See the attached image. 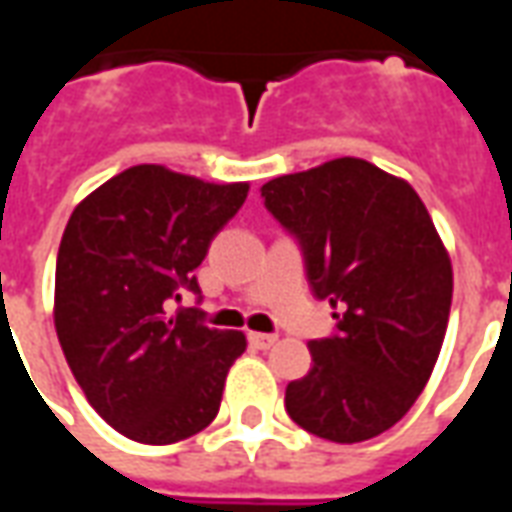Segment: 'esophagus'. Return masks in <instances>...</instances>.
Segmentation results:
<instances>
[{"mask_svg":"<svg viewBox=\"0 0 512 512\" xmlns=\"http://www.w3.org/2000/svg\"><path fill=\"white\" fill-rule=\"evenodd\" d=\"M249 343L260 348V351H266L271 345L277 343V334H263V332H249Z\"/></svg>","mask_w":512,"mask_h":512,"instance_id":"obj_1","label":"esophagus"}]
</instances>
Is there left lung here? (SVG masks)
Wrapping results in <instances>:
<instances>
[{
    "label": "left lung",
    "mask_w": 512,
    "mask_h": 512,
    "mask_svg": "<svg viewBox=\"0 0 512 512\" xmlns=\"http://www.w3.org/2000/svg\"><path fill=\"white\" fill-rule=\"evenodd\" d=\"M266 208L299 238L307 279L337 334L312 340L310 373L290 381V419L356 444L406 417L439 359L452 263L425 202L365 158H334L268 180Z\"/></svg>",
    "instance_id": "8db88e82"
}]
</instances>
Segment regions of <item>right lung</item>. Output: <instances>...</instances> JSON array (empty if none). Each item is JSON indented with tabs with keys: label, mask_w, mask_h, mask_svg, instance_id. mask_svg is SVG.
Masks as SVG:
<instances>
[{
	"label": "right lung",
	"mask_w": 512,
	"mask_h": 512,
	"mask_svg": "<svg viewBox=\"0 0 512 512\" xmlns=\"http://www.w3.org/2000/svg\"><path fill=\"white\" fill-rule=\"evenodd\" d=\"M249 183H208L139 164L73 208L54 279V329L76 384L101 417L142 444H175L219 414L244 332L200 310L169 315L233 219Z\"/></svg>",
	"instance_id": "obj_1"
}]
</instances>
